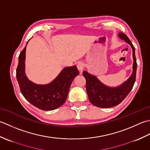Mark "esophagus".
<instances>
[{"label":"esophagus","mask_w":150,"mask_h":150,"mask_svg":"<svg viewBox=\"0 0 150 150\" xmlns=\"http://www.w3.org/2000/svg\"><path fill=\"white\" fill-rule=\"evenodd\" d=\"M77 68L78 69V71L81 72L82 71H83V68H84V64L83 62H79L78 64H77Z\"/></svg>","instance_id":"obj_1"}]
</instances>
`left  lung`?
<instances>
[{
  "label": "left lung",
  "mask_w": 150,
  "mask_h": 150,
  "mask_svg": "<svg viewBox=\"0 0 150 150\" xmlns=\"http://www.w3.org/2000/svg\"><path fill=\"white\" fill-rule=\"evenodd\" d=\"M118 37L129 44L133 50V72L126 81L119 86L111 87L102 83L96 76L84 71L83 75L86 79V90L91 103L100 108H109L118 105L123 101L133 88L135 82L137 60L135 47L127 36L124 33H118Z\"/></svg>",
  "instance_id": "1"
}]
</instances>
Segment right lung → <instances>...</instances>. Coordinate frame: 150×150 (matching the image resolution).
I'll return each instance as SVG.
<instances>
[{
	"label": "right lung",
	"mask_w": 150,
	"mask_h": 150,
	"mask_svg": "<svg viewBox=\"0 0 150 150\" xmlns=\"http://www.w3.org/2000/svg\"><path fill=\"white\" fill-rule=\"evenodd\" d=\"M28 44V42H27ZM26 45L19 56L16 77L21 92L28 102L39 109L51 111L66 101L70 87L79 71L76 65L64 68L50 83L39 85L30 81L25 74Z\"/></svg>",
	"instance_id": "add662e5"
}]
</instances>
